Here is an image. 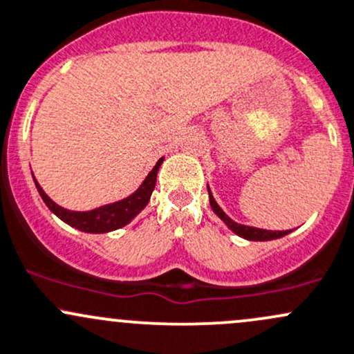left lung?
<instances>
[{
  "instance_id": "obj_1",
  "label": "left lung",
  "mask_w": 354,
  "mask_h": 354,
  "mask_svg": "<svg viewBox=\"0 0 354 354\" xmlns=\"http://www.w3.org/2000/svg\"><path fill=\"white\" fill-rule=\"evenodd\" d=\"M208 195H210L212 210H214L215 214H217L218 217H221L222 221H224L225 224L229 225V229L232 230V232H236L237 236L244 237V239H249V241H270V239H277V237L286 236V234H288V230H266V229H258V227H249V225L237 224V222H234L232 218H230L229 215H227L225 212L217 205V202H215L214 196H212L210 189H208Z\"/></svg>"
}]
</instances>
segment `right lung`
<instances>
[{
  "label": "right lung",
  "mask_w": 354,
  "mask_h": 354,
  "mask_svg": "<svg viewBox=\"0 0 354 354\" xmlns=\"http://www.w3.org/2000/svg\"><path fill=\"white\" fill-rule=\"evenodd\" d=\"M162 158L156 162V166L152 167L151 173L147 174V178L144 180V183L140 185L139 189L127 198L120 200V202L110 203V205L95 208V210L89 212H71L66 208L59 207L57 203H54L49 196L46 195L40 185L35 181V187L39 189L40 196L46 202V205L57 215L61 221H64L66 224L76 227V229L84 230V232H110V230L120 229L125 224H129L144 207L147 205L149 198H151L152 189L156 187V176H158V169L161 166ZM35 180V178H33Z\"/></svg>",
  "instance_id": "obj_1"
}]
</instances>
